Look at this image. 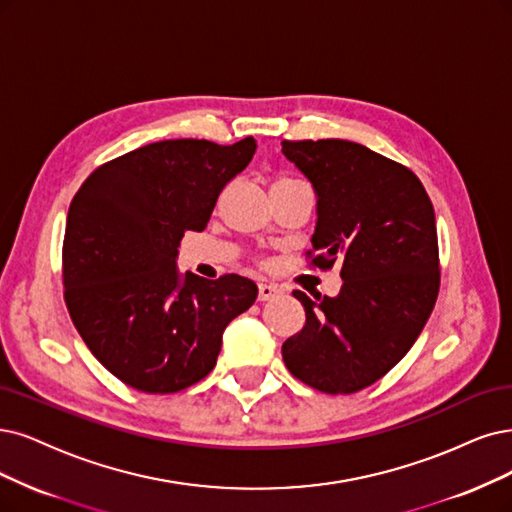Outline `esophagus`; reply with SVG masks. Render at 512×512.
I'll list each match as a JSON object with an SVG mask.
<instances>
[{
  "label": "esophagus",
  "mask_w": 512,
  "mask_h": 512,
  "mask_svg": "<svg viewBox=\"0 0 512 512\" xmlns=\"http://www.w3.org/2000/svg\"><path fill=\"white\" fill-rule=\"evenodd\" d=\"M278 295H280V291L274 285H259V301H270Z\"/></svg>",
  "instance_id": "34e87169"
}]
</instances>
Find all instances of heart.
<instances>
[{
  "label": "heart",
  "mask_w": 512,
  "mask_h": 512,
  "mask_svg": "<svg viewBox=\"0 0 512 512\" xmlns=\"http://www.w3.org/2000/svg\"><path fill=\"white\" fill-rule=\"evenodd\" d=\"M280 181H291V179H287V177H282V179H278L276 183H280Z\"/></svg>",
  "instance_id": "obj_1"
}]
</instances>
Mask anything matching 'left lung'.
<instances>
[{"label":"left lung","instance_id":"8db88e82","mask_svg":"<svg viewBox=\"0 0 512 512\" xmlns=\"http://www.w3.org/2000/svg\"><path fill=\"white\" fill-rule=\"evenodd\" d=\"M312 183L314 266H342L335 297L293 291L306 325L282 344L287 369L327 394L384 377L420 337L439 295L434 208L409 168L344 139L282 141Z\"/></svg>","mask_w":512,"mask_h":512}]
</instances>
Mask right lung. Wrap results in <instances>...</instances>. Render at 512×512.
<instances>
[{"label": "right lung", "mask_w": 512, "mask_h": 512, "mask_svg": "<svg viewBox=\"0 0 512 512\" xmlns=\"http://www.w3.org/2000/svg\"><path fill=\"white\" fill-rule=\"evenodd\" d=\"M257 143L175 139L99 166L73 196L63 242L67 310L90 352L149 394L189 388L213 371L221 337L257 299L253 280L177 270L183 234L202 232L221 189Z\"/></svg>", "instance_id": "1"}]
</instances>
